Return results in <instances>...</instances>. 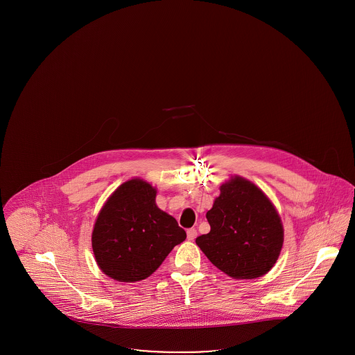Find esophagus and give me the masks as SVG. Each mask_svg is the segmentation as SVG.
<instances>
[{
	"label": "esophagus",
	"instance_id": "1",
	"mask_svg": "<svg viewBox=\"0 0 355 355\" xmlns=\"http://www.w3.org/2000/svg\"><path fill=\"white\" fill-rule=\"evenodd\" d=\"M186 234H187V239H189V241H194V239L197 238V230H196V229H189V230L186 232Z\"/></svg>",
	"mask_w": 355,
	"mask_h": 355
}]
</instances>
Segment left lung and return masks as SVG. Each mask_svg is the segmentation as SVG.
<instances>
[{"label":"left lung","instance_id":"8db88e82","mask_svg":"<svg viewBox=\"0 0 355 355\" xmlns=\"http://www.w3.org/2000/svg\"><path fill=\"white\" fill-rule=\"evenodd\" d=\"M206 213L207 234L196 243L209 261L234 279L268 274L284 245V225L270 198L252 181L232 175Z\"/></svg>","mask_w":355,"mask_h":355}]
</instances>
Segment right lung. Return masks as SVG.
Wrapping results in <instances>:
<instances>
[{
	"instance_id": "1",
	"label": "right lung",
	"mask_w": 355,
	"mask_h": 355,
	"mask_svg": "<svg viewBox=\"0 0 355 355\" xmlns=\"http://www.w3.org/2000/svg\"><path fill=\"white\" fill-rule=\"evenodd\" d=\"M157 189L142 178L119 185L103 203L92 233L96 262L119 282H138L157 270L186 239L174 217L161 210Z\"/></svg>"
}]
</instances>
